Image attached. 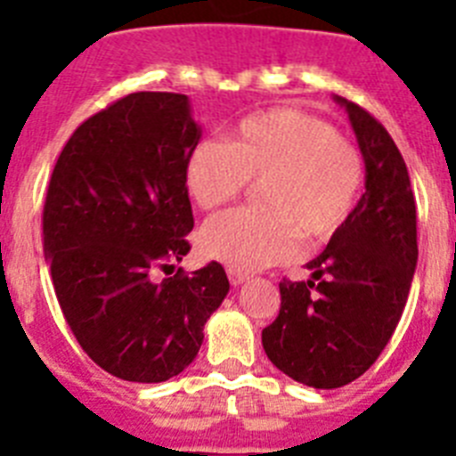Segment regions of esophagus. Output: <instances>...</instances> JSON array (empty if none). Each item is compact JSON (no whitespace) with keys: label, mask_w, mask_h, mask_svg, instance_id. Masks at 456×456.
Masks as SVG:
<instances>
[{"label":"esophagus","mask_w":456,"mask_h":456,"mask_svg":"<svg viewBox=\"0 0 456 456\" xmlns=\"http://www.w3.org/2000/svg\"><path fill=\"white\" fill-rule=\"evenodd\" d=\"M228 281H231L232 288H240L241 283H247L248 281V273H241L237 269H228Z\"/></svg>","instance_id":"34e87169"}]
</instances>
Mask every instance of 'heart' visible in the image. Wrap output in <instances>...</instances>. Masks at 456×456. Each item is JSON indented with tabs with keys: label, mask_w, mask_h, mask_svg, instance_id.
I'll return each instance as SVG.
<instances>
[{
	"label": "heart",
	"mask_w": 456,
	"mask_h": 456,
	"mask_svg": "<svg viewBox=\"0 0 456 456\" xmlns=\"http://www.w3.org/2000/svg\"><path fill=\"white\" fill-rule=\"evenodd\" d=\"M260 183L263 208L232 209L200 231L208 257L256 272L308 244L338 235L352 219L365 183L363 155L333 125L299 109H272L240 120L228 143L200 141L184 162V187L196 205L215 209Z\"/></svg>",
	"instance_id": "1"
}]
</instances>
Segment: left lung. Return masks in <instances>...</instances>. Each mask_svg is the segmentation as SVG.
<instances>
[{
    "label": "left lung",
    "instance_id": "obj_1",
    "mask_svg": "<svg viewBox=\"0 0 456 456\" xmlns=\"http://www.w3.org/2000/svg\"><path fill=\"white\" fill-rule=\"evenodd\" d=\"M345 107L365 162L352 219L310 260L308 281H283L278 317L263 331L273 365L310 388L352 384L400 322L418 263L416 199L402 152L365 109Z\"/></svg>",
    "mask_w": 456,
    "mask_h": 456
}]
</instances>
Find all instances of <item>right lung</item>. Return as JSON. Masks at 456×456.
<instances>
[{"label": "right lung", "instance_id": "obj_1", "mask_svg": "<svg viewBox=\"0 0 456 456\" xmlns=\"http://www.w3.org/2000/svg\"><path fill=\"white\" fill-rule=\"evenodd\" d=\"M199 141L187 95L130 93L84 120L52 171L43 251L56 299L93 363L123 381L183 372L231 289L219 263L155 281L191 248L184 162Z\"/></svg>", "mask_w": 456, "mask_h": 456}]
</instances>
